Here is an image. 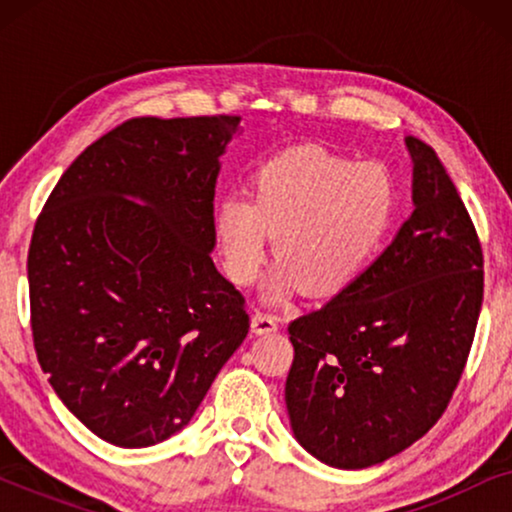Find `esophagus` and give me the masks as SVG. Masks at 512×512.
<instances>
[{
	"label": "esophagus",
	"instance_id": "1",
	"mask_svg": "<svg viewBox=\"0 0 512 512\" xmlns=\"http://www.w3.org/2000/svg\"><path fill=\"white\" fill-rule=\"evenodd\" d=\"M251 331H254L256 335L275 333V331H277V319L272 317V314L256 312L254 317H251Z\"/></svg>",
	"mask_w": 512,
	"mask_h": 512
}]
</instances>
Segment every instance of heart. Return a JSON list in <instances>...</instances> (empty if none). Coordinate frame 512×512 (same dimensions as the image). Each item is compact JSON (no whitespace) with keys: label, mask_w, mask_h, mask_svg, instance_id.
<instances>
[{"label":"heart","mask_w":512,"mask_h":512,"mask_svg":"<svg viewBox=\"0 0 512 512\" xmlns=\"http://www.w3.org/2000/svg\"><path fill=\"white\" fill-rule=\"evenodd\" d=\"M396 207V184L382 165L305 146L258 167L249 200H221L212 235L223 272L240 289L261 275L277 237L282 263L265 284V303H282L303 286L314 296H333L380 254Z\"/></svg>","instance_id":"1"}]
</instances>
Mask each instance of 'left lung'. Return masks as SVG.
Returning a JSON list of instances; mask_svg holds the SVG:
<instances>
[{"label":"left lung","mask_w":512,"mask_h":512,"mask_svg":"<svg viewBox=\"0 0 512 512\" xmlns=\"http://www.w3.org/2000/svg\"><path fill=\"white\" fill-rule=\"evenodd\" d=\"M412 214L366 272L291 321L284 401L293 438L326 466L382 464L443 415L482 307V249L436 151L405 137Z\"/></svg>","instance_id":"8db88e82"}]
</instances>
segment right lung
I'll return each mask as SVG.
<instances>
[{"mask_svg": "<svg viewBox=\"0 0 512 512\" xmlns=\"http://www.w3.org/2000/svg\"><path fill=\"white\" fill-rule=\"evenodd\" d=\"M240 118H132L90 144L34 226L41 370L95 436L151 447L191 422L249 333L216 270L214 191Z\"/></svg>", "mask_w": 512, "mask_h": 512, "instance_id": "add662e5", "label": "right lung"}]
</instances>
